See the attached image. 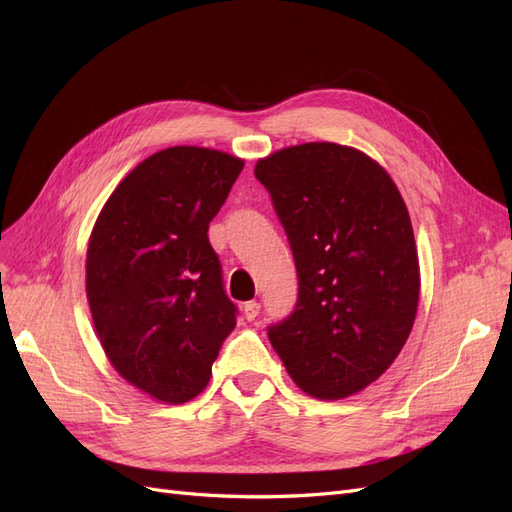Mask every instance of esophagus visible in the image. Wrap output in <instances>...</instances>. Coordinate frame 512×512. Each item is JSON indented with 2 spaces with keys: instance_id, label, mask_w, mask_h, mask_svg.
Here are the masks:
<instances>
[{
  "instance_id": "esophagus-1",
  "label": "esophagus",
  "mask_w": 512,
  "mask_h": 512,
  "mask_svg": "<svg viewBox=\"0 0 512 512\" xmlns=\"http://www.w3.org/2000/svg\"><path fill=\"white\" fill-rule=\"evenodd\" d=\"M242 313H244V317H246L248 321H253V319L259 315V302H255V300L244 302V304H242Z\"/></svg>"
}]
</instances>
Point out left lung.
Returning a JSON list of instances; mask_svg holds the SVG:
<instances>
[{
	"mask_svg": "<svg viewBox=\"0 0 512 512\" xmlns=\"http://www.w3.org/2000/svg\"><path fill=\"white\" fill-rule=\"evenodd\" d=\"M294 251L298 304L268 337L294 384L339 401L382 377L410 337L420 266L388 171L330 141L289 145L255 165Z\"/></svg>",
	"mask_w": 512,
	"mask_h": 512,
	"instance_id": "1",
	"label": "left lung"
}]
</instances>
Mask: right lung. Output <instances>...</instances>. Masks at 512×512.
I'll use <instances>...</instances> for the list:
<instances>
[{
    "mask_svg": "<svg viewBox=\"0 0 512 512\" xmlns=\"http://www.w3.org/2000/svg\"><path fill=\"white\" fill-rule=\"evenodd\" d=\"M244 160L173 145L111 193L90 233L85 294L111 367L154 401L195 399L236 328L208 225Z\"/></svg>",
    "mask_w": 512,
    "mask_h": 512,
    "instance_id": "obj_1",
    "label": "right lung"
}]
</instances>
